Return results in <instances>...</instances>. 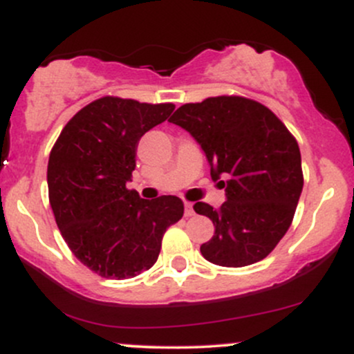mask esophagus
Segmentation results:
<instances>
[{
  "label": "esophagus",
  "mask_w": 354,
  "mask_h": 354,
  "mask_svg": "<svg viewBox=\"0 0 354 354\" xmlns=\"http://www.w3.org/2000/svg\"><path fill=\"white\" fill-rule=\"evenodd\" d=\"M193 214H194L193 205H191V203H185V216L189 218V216H193Z\"/></svg>",
  "instance_id": "esophagus-1"
}]
</instances>
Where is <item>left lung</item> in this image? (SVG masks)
Masks as SVG:
<instances>
[{
    "label": "left lung",
    "instance_id": "left-lung-1",
    "mask_svg": "<svg viewBox=\"0 0 354 354\" xmlns=\"http://www.w3.org/2000/svg\"><path fill=\"white\" fill-rule=\"evenodd\" d=\"M201 145L226 201H198L214 234L201 245L209 263L241 268L265 259L290 230L303 189L301 153L278 116L258 101L223 95L186 103L169 118Z\"/></svg>",
    "mask_w": 354,
    "mask_h": 354
}]
</instances>
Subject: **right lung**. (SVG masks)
<instances>
[{"instance_id":"right-lung-1","label":"right lung","mask_w":354,"mask_h":354,"mask_svg":"<svg viewBox=\"0 0 354 354\" xmlns=\"http://www.w3.org/2000/svg\"><path fill=\"white\" fill-rule=\"evenodd\" d=\"M173 109V103L103 96L81 108L53 146L48 194L56 225L71 253L101 278L149 270L166 230L185 213L180 198L149 201L126 188L138 141Z\"/></svg>"}]
</instances>
